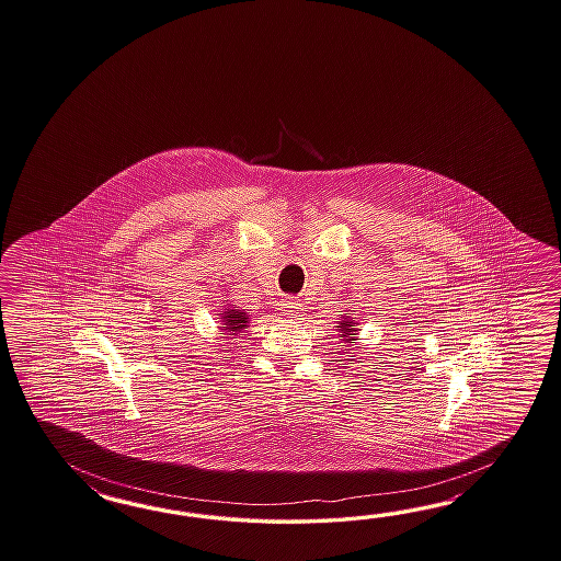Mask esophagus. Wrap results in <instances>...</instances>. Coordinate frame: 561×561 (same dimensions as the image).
Listing matches in <instances>:
<instances>
[{"instance_id": "obj_1", "label": "esophagus", "mask_w": 561, "mask_h": 561, "mask_svg": "<svg viewBox=\"0 0 561 561\" xmlns=\"http://www.w3.org/2000/svg\"><path fill=\"white\" fill-rule=\"evenodd\" d=\"M301 314H304V306L300 301L287 300L284 304V316L287 318H301Z\"/></svg>"}]
</instances>
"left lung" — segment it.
<instances>
[{"label":"left lung","instance_id":"1","mask_svg":"<svg viewBox=\"0 0 561 561\" xmlns=\"http://www.w3.org/2000/svg\"><path fill=\"white\" fill-rule=\"evenodd\" d=\"M358 322H355V318L353 316H341V320H339V336H341V341L344 344H348V342L356 341L358 339Z\"/></svg>","mask_w":561,"mask_h":561}]
</instances>
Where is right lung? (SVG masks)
<instances>
[{
    "label": "right lung",
    "mask_w": 561,
    "mask_h": 561,
    "mask_svg": "<svg viewBox=\"0 0 561 561\" xmlns=\"http://www.w3.org/2000/svg\"><path fill=\"white\" fill-rule=\"evenodd\" d=\"M217 316H219L220 332L227 334V339H234L239 332H243L249 327V320H251L245 310H239L234 304L225 306V310Z\"/></svg>",
    "instance_id": "right-lung-1"
}]
</instances>
